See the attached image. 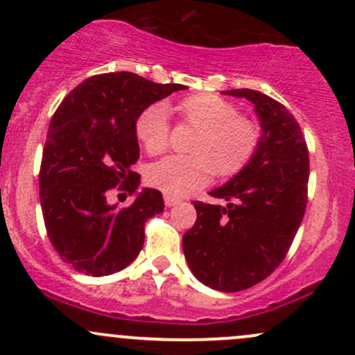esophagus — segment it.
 Returning <instances> with one entry per match:
<instances>
[{"instance_id": "1", "label": "esophagus", "mask_w": 355, "mask_h": 355, "mask_svg": "<svg viewBox=\"0 0 355 355\" xmlns=\"http://www.w3.org/2000/svg\"><path fill=\"white\" fill-rule=\"evenodd\" d=\"M178 202H182V199L173 198V196H164V204H166L168 207L175 206V204H178Z\"/></svg>"}]
</instances>
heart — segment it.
<instances>
[{"mask_svg":"<svg viewBox=\"0 0 355 355\" xmlns=\"http://www.w3.org/2000/svg\"><path fill=\"white\" fill-rule=\"evenodd\" d=\"M182 120L196 128L187 149L192 155L170 156L151 164L148 182L168 196H187L204 187L211 175L234 177L252 159L261 128L239 114L237 106L216 94H194L177 106ZM135 135L149 155H161L170 142L168 106H146L135 120Z\"/></svg>","mask_w":355,"mask_h":355,"instance_id":"heart-1","label":"heart"}]
</instances>
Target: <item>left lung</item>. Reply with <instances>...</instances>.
<instances>
[{
	"label": "left lung",
	"mask_w": 355,
	"mask_h": 355,
	"mask_svg": "<svg viewBox=\"0 0 355 355\" xmlns=\"http://www.w3.org/2000/svg\"><path fill=\"white\" fill-rule=\"evenodd\" d=\"M223 94L252 103L261 141L244 170L209 192L225 206L196 200L198 220L182 245L200 284L241 292L270 277L292 245L306 213L309 153L284 105L252 89Z\"/></svg>",
	"instance_id": "8db88e82"
}]
</instances>
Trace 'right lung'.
<instances>
[{
	"mask_svg": "<svg viewBox=\"0 0 355 355\" xmlns=\"http://www.w3.org/2000/svg\"><path fill=\"white\" fill-rule=\"evenodd\" d=\"M187 89L130 71L94 75L53 114L39 171V199L56 252L73 270L106 277L127 268L144 245V223L164 209L156 189H139L135 120L146 106ZM136 196L120 210L109 189Z\"/></svg>",
	"mask_w": 355,
	"mask_h": 355,
	"instance_id": "1",
	"label": "right lung"
}]
</instances>
